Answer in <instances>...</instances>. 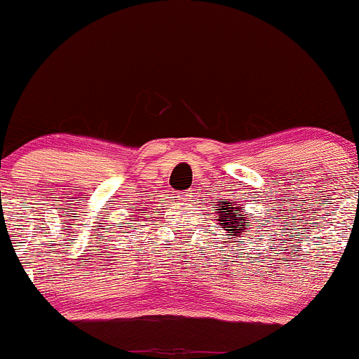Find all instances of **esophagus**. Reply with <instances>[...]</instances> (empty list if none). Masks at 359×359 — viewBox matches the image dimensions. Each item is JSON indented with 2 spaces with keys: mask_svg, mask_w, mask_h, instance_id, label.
I'll list each match as a JSON object with an SVG mask.
<instances>
[{
  "mask_svg": "<svg viewBox=\"0 0 359 359\" xmlns=\"http://www.w3.org/2000/svg\"><path fill=\"white\" fill-rule=\"evenodd\" d=\"M175 197H177V201H187V199H189V196H187V194H180V192L177 194Z\"/></svg>",
  "mask_w": 359,
  "mask_h": 359,
  "instance_id": "1",
  "label": "esophagus"
}]
</instances>
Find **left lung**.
<instances>
[{"label": "left lung", "mask_w": 359, "mask_h": 359, "mask_svg": "<svg viewBox=\"0 0 359 359\" xmlns=\"http://www.w3.org/2000/svg\"><path fill=\"white\" fill-rule=\"evenodd\" d=\"M217 217V224L228 233V236H241L250 228V217L243 212L241 204L229 199H219L212 209Z\"/></svg>", "instance_id": "left-lung-1"}]
</instances>
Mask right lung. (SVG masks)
<instances>
[{"label":"right lung","mask_w":359,"mask_h":359,"mask_svg":"<svg viewBox=\"0 0 359 359\" xmlns=\"http://www.w3.org/2000/svg\"><path fill=\"white\" fill-rule=\"evenodd\" d=\"M131 219H133V221H135V219H137V217H131ZM130 224H133V222H130Z\"/></svg>","instance_id":"obj_1"}]
</instances>
